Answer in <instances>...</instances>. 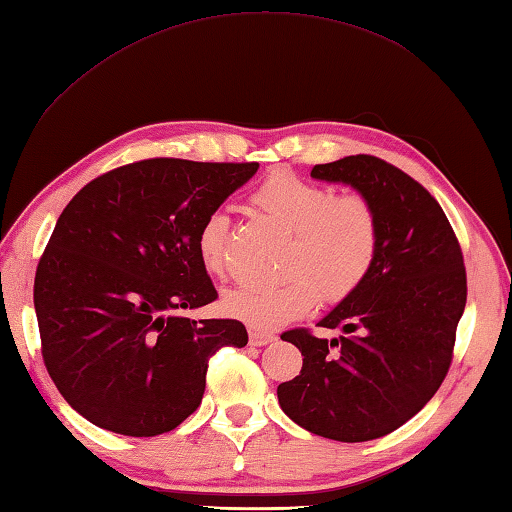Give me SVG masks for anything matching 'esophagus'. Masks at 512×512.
I'll use <instances>...</instances> for the list:
<instances>
[{"instance_id":"34e87169","label":"esophagus","mask_w":512,"mask_h":512,"mask_svg":"<svg viewBox=\"0 0 512 512\" xmlns=\"http://www.w3.org/2000/svg\"><path fill=\"white\" fill-rule=\"evenodd\" d=\"M276 336H271V333L258 329V327H249V344H254V347H263V344L274 342Z\"/></svg>"}]
</instances>
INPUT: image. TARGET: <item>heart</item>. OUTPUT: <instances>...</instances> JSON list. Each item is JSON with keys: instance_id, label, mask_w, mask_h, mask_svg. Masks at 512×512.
<instances>
[{"instance_id": "b5f03b06", "label": "heart", "mask_w": 512, "mask_h": 512, "mask_svg": "<svg viewBox=\"0 0 512 512\" xmlns=\"http://www.w3.org/2000/svg\"><path fill=\"white\" fill-rule=\"evenodd\" d=\"M252 205L289 232L287 278L229 291L225 309L263 331L300 318L322 298L342 302L364 285L380 249V218L358 192L336 194L327 185L274 172L252 194ZM229 218L214 212L196 232V254L207 274L223 278L229 258Z\"/></svg>"}]
</instances>
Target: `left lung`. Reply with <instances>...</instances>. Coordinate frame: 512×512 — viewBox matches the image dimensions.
Here are the masks:
<instances>
[{
	"label": "left lung",
	"instance_id": "obj_1",
	"mask_svg": "<svg viewBox=\"0 0 512 512\" xmlns=\"http://www.w3.org/2000/svg\"><path fill=\"white\" fill-rule=\"evenodd\" d=\"M311 176L369 198L380 249L364 285L318 322L342 336H280L296 344L302 369L278 384V402L309 433L369 442L420 413L446 378L466 307L464 256L440 203L378 156H344Z\"/></svg>",
	"mask_w": 512,
	"mask_h": 512
}]
</instances>
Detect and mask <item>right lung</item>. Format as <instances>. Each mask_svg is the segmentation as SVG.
<instances>
[{
  "instance_id": "obj_1",
  "label": "right lung",
  "mask_w": 512,
  "mask_h": 512,
  "mask_svg": "<svg viewBox=\"0 0 512 512\" xmlns=\"http://www.w3.org/2000/svg\"><path fill=\"white\" fill-rule=\"evenodd\" d=\"M256 170L148 159L97 176L61 212L35 274L41 356L64 400L99 429H176L201 404L214 353L247 344L243 322L179 311L218 298L196 232Z\"/></svg>"
}]
</instances>
